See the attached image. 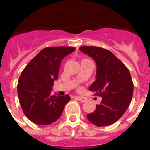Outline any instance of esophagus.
Wrapping results in <instances>:
<instances>
[{"mask_svg": "<svg viewBox=\"0 0 150 150\" xmlns=\"http://www.w3.org/2000/svg\"><path fill=\"white\" fill-rule=\"evenodd\" d=\"M76 98L81 102H85L86 100V99L85 98H83V97H77Z\"/></svg>", "mask_w": 150, "mask_h": 150, "instance_id": "esophagus-1", "label": "esophagus"}]
</instances>
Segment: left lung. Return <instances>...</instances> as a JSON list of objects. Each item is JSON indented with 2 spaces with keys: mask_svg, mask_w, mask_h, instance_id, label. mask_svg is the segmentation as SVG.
Segmentation results:
<instances>
[{
  "mask_svg": "<svg viewBox=\"0 0 150 150\" xmlns=\"http://www.w3.org/2000/svg\"><path fill=\"white\" fill-rule=\"evenodd\" d=\"M79 50L96 61V80L89 90L102 98L87 119L97 127L111 125L121 118L132 100L133 83L129 71L109 50L88 46Z\"/></svg>",
  "mask_w": 150,
  "mask_h": 150,
  "instance_id": "1",
  "label": "left lung"
}]
</instances>
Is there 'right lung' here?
<instances>
[{"label": "right lung", "instance_id": "obj_1", "mask_svg": "<svg viewBox=\"0 0 150 150\" xmlns=\"http://www.w3.org/2000/svg\"><path fill=\"white\" fill-rule=\"evenodd\" d=\"M75 47H47L29 61L21 72L18 95L23 113L39 125H48L61 117L69 95H52L54 81L58 80L61 62L73 52Z\"/></svg>", "mask_w": 150, "mask_h": 150}]
</instances>
